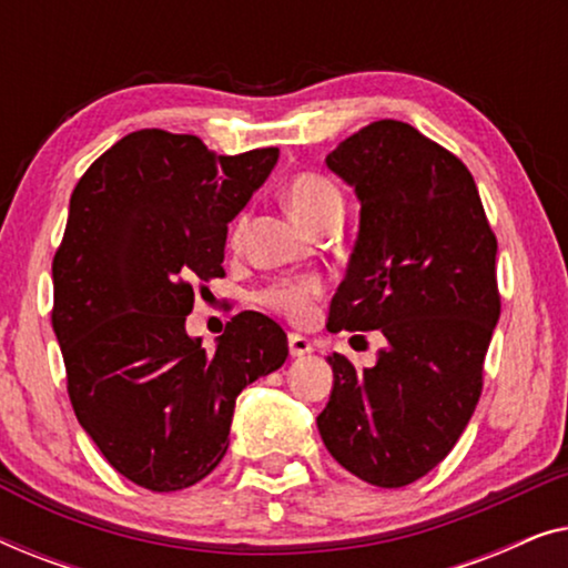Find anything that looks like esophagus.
<instances>
[{
	"instance_id": "1",
	"label": "esophagus",
	"mask_w": 568,
	"mask_h": 568,
	"mask_svg": "<svg viewBox=\"0 0 568 568\" xmlns=\"http://www.w3.org/2000/svg\"><path fill=\"white\" fill-rule=\"evenodd\" d=\"M313 352V344H310V338L300 336V333H290V354L292 356H305Z\"/></svg>"
}]
</instances>
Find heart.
<instances>
[{
    "instance_id": "heart-1",
    "label": "heart",
    "mask_w": 568,
    "mask_h": 568,
    "mask_svg": "<svg viewBox=\"0 0 568 568\" xmlns=\"http://www.w3.org/2000/svg\"><path fill=\"white\" fill-rule=\"evenodd\" d=\"M284 204L290 209L292 216L305 227H323L325 222L333 216H341L344 212V196L333 185L328 178L317 173H300L294 175L290 183L284 185ZM245 230V214L237 216L235 224L230 230V240L237 243L240 235ZM323 294V282L315 276H302V278H282L274 282L261 292V302L274 313L290 317L294 323L307 321L310 310Z\"/></svg>"
}]
</instances>
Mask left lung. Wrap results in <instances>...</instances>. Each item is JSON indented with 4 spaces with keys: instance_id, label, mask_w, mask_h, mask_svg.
Returning <instances> with one entry per match:
<instances>
[{
    "instance_id": "1",
    "label": "left lung",
    "mask_w": 568,
    "mask_h": 568,
    "mask_svg": "<svg viewBox=\"0 0 568 568\" xmlns=\"http://www.w3.org/2000/svg\"><path fill=\"white\" fill-rule=\"evenodd\" d=\"M325 165L362 204L328 331H379L387 346L362 372L328 356L317 429L356 478L400 488L445 460L476 410L501 313L496 235L470 170L408 123H369Z\"/></svg>"
}]
</instances>
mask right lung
Listing matches in <instances>:
<instances>
[{
  "mask_svg": "<svg viewBox=\"0 0 568 568\" xmlns=\"http://www.w3.org/2000/svg\"><path fill=\"white\" fill-rule=\"evenodd\" d=\"M278 160L216 154L193 134L142 129L88 168L53 255V333L77 422L150 491L206 478L230 447L235 398L290 354L271 317H232L214 352L185 333L193 284L224 276L227 224Z\"/></svg>",
  "mask_w": 568,
  "mask_h": 568,
  "instance_id": "1",
  "label": "right lung"
}]
</instances>
